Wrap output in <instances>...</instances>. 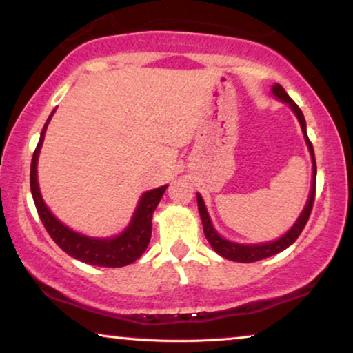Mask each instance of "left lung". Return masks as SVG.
<instances>
[{
  "mask_svg": "<svg viewBox=\"0 0 353 353\" xmlns=\"http://www.w3.org/2000/svg\"><path fill=\"white\" fill-rule=\"evenodd\" d=\"M272 92H274L275 98H279L281 101H283V103L289 104L290 109L295 112V116H297L299 123H301L303 137H305V143H307V145H309V151L312 156V164H314V179H312L310 196H309V201H307L305 208H303V210H302L301 217L297 219V222H295L292 228H290L289 232L283 234L281 239H277V241H274V242L245 245V244H236V242L225 241L224 237L219 236V234L216 232V229H214L212 222H210L208 209H205L201 194H197V208H199V214L202 219V228H204L205 239H208L209 244L212 245V249L216 250L219 255H222V257L229 259V261H234V262H245V264H249V262H257V261H262V259L270 257V255L282 252V250H285L287 247L292 245L294 242L297 241V237L301 236L303 228H305L307 221H309L310 212H312V205H314V201H315V177H317V165H315L314 148H312V143H310L309 136H307V131H305V117H303L301 108H299L297 104L290 99V96L287 94L285 89H283L281 84H274Z\"/></svg>",
  "mask_w": 353,
  "mask_h": 353,
  "instance_id": "obj_1",
  "label": "left lung"
}]
</instances>
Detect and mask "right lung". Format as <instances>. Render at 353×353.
Instances as JSON below:
<instances>
[{"label":"right lung","instance_id":"right-lung-1","mask_svg":"<svg viewBox=\"0 0 353 353\" xmlns=\"http://www.w3.org/2000/svg\"><path fill=\"white\" fill-rule=\"evenodd\" d=\"M52 114H54V111L48 117L46 124H44L41 131V137H39V143L36 145L33 159H31L30 172L31 194H33L36 210H38L39 217H41L44 229L48 230L52 241L64 252L84 262V264L99 267H124L132 264L148 249L152 232V212L156 210L168 185L148 190V192L143 194L136 208L134 216H132L131 224L119 236L111 239H94L83 236V234H78L70 228H66L63 222H59L58 219L52 216L51 210L44 204L41 192H39L38 174H36V165H38V156L39 151H41L44 132H46V128L50 124Z\"/></svg>","mask_w":353,"mask_h":353}]
</instances>
